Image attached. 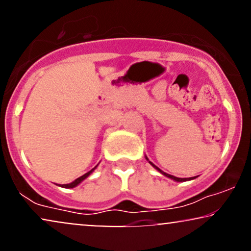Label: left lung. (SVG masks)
<instances>
[{
  "instance_id": "8db88e82",
  "label": "left lung",
  "mask_w": 251,
  "mask_h": 251,
  "mask_svg": "<svg viewBox=\"0 0 251 251\" xmlns=\"http://www.w3.org/2000/svg\"><path fill=\"white\" fill-rule=\"evenodd\" d=\"M145 159H147L148 162H149V163L151 164V165H152L153 168L157 170V171L160 172V173H162L163 176H165V177H168V178H170V179H172V180H175V181H178V182H180V181H187V180H193V179H196V178H197V177H191V178H178V177H175V176H171V175H169V173H166V172L162 171V170H160V169L158 168V166H156L152 162H150L149 158H148L147 156H145Z\"/></svg>"
}]
</instances>
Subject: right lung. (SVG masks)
<instances>
[{"mask_svg": "<svg viewBox=\"0 0 251 251\" xmlns=\"http://www.w3.org/2000/svg\"><path fill=\"white\" fill-rule=\"evenodd\" d=\"M97 168H98V165H97V166H95V168H94V169H92V170H91V171H88L87 173H85V175H83V176H81V177L76 178V179H75V180H74V181H72V182H70V184H64V185H59V186H61V187H64V188H73V187L78 186V185L80 184V182H81V181H83V180H85V179H86V178H87V177H88V176H91V175H92V173H93V172H94V170H95V169H97Z\"/></svg>", "mask_w": 251, "mask_h": 251, "instance_id": "add662e5", "label": "right lung"}]
</instances>
